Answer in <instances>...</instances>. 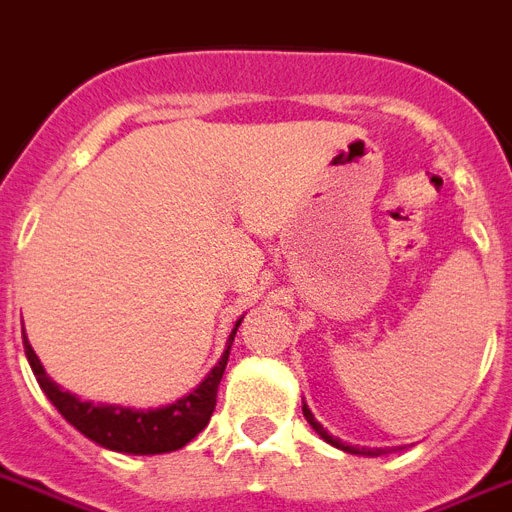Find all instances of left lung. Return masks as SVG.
<instances>
[{"label":"left lung","mask_w":512,"mask_h":512,"mask_svg":"<svg viewBox=\"0 0 512 512\" xmlns=\"http://www.w3.org/2000/svg\"><path fill=\"white\" fill-rule=\"evenodd\" d=\"M302 413H305V418H307V423H310V426H313L315 429V434L321 436L323 442H328L331 444V447H336V450H342V452H350V455H365V458H378V455H386V447H357V444H347V442H342V439H339V436H334V434H328L326 429H323L321 423L315 421V415H313V410H310V407H307V402L302 400Z\"/></svg>","instance_id":"obj_1"}]
</instances>
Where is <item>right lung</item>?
<instances>
[{"instance_id":"right-lung-1","label":"right lung","mask_w":512,"mask_h":512,"mask_svg":"<svg viewBox=\"0 0 512 512\" xmlns=\"http://www.w3.org/2000/svg\"><path fill=\"white\" fill-rule=\"evenodd\" d=\"M242 318L231 328L226 350L213 365V371L202 378V384L194 392L184 394L181 400L170 402V405L149 407V410L81 400L78 394L65 392L57 381H52V376H47L39 355L28 344L26 331H23V347H26L28 365L39 381L41 392L47 394L49 402L57 407V413L73 429H78L86 439L97 442L105 450L123 452V455H162V452L181 450L210 423L215 397H218V384L223 378V371H226L228 352L234 344L236 328L242 326Z\"/></svg>"}]
</instances>
